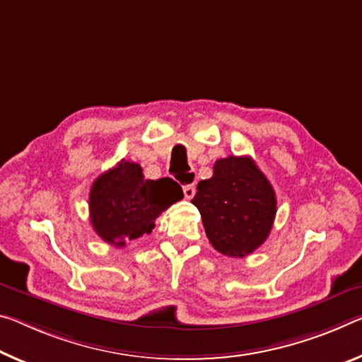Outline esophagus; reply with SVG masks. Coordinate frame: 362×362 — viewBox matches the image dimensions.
<instances>
[{
    "label": "esophagus",
    "mask_w": 362,
    "mask_h": 362,
    "mask_svg": "<svg viewBox=\"0 0 362 362\" xmlns=\"http://www.w3.org/2000/svg\"><path fill=\"white\" fill-rule=\"evenodd\" d=\"M194 193H197V188L192 183V185H185L183 187V194H185L187 199H192L194 197Z\"/></svg>",
    "instance_id": "obj_1"
}]
</instances>
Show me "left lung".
<instances>
[{
  "label": "left lung",
  "instance_id": "1",
  "mask_svg": "<svg viewBox=\"0 0 362 362\" xmlns=\"http://www.w3.org/2000/svg\"><path fill=\"white\" fill-rule=\"evenodd\" d=\"M192 203L219 253L245 257L266 242L277 212L275 192L250 156L217 159L211 179L202 180Z\"/></svg>",
  "mask_w": 362,
  "mask_h": 362
}]
</instances>
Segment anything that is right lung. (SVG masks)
<instances>
[{"label":"right lung","mask_w":362,"mask_h":362,"mask_svg":"<svg viewBox=\"0 0 362 362\" xmlns=\"http://www.w3.org/2000/svg\"><path fill=\"white\" fill-rule=\"evenodd\" d=\"M182 198L177 182L169 177L146 180L140 164L122 159L91 185L90 221L106 243L122 248L130 240L151 233L160 212Z\"/></svg>","instance_id":"1"}]
</instances>
